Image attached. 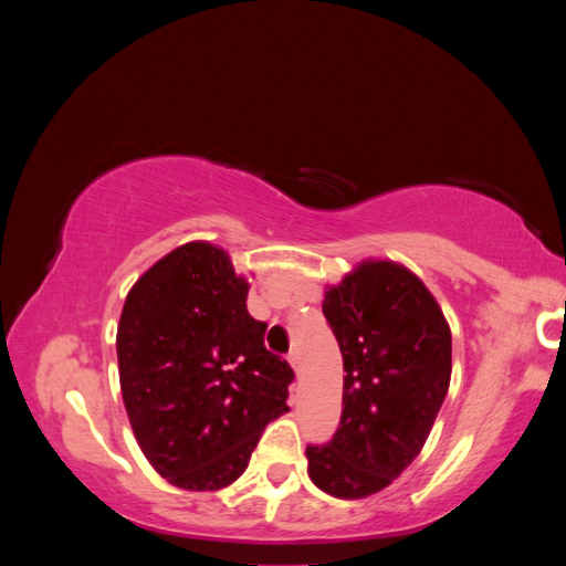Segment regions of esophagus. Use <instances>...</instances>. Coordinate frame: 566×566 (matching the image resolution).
Masks as SVG:
<instances>
[{
	"label": "esophagus",
	"instance_id": "1",
	"mask_svg": "<svg viewBox=\"0 0 566 566\" xmlns=\"http://www.w3.org/2000/svg\"><path fill=\"white\" fill-rule=\"evenodd\" d=\"M287 364L293 366V370H295V373H300V370H302V356H300V352H297V349H293V352L287 354Z\"/></svg>",
	"mask_w": 566,
	"mask_h": 566
}]
</instances>
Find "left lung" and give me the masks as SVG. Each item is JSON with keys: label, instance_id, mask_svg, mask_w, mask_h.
<instances>
[{"label": "left lung", "instance_id": "1", "mask_svg": "<svg viewBox=\"0 0 566 566\" xmlns=\"http://www.w3.org/2000/svg\"><path fill=\"white\" fill-rule=\"evenodd\" d=\"M323 314L345 364L342 418L328 443L306 447L312 482L335 499H366L422 451L451 382V328L406 266L358 264L328 287Z\"/></svg>", "mask_w": 566, "mask_h": 566}]
</instances>
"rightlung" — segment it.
I'll list each match as a JSON object with an SVG mask.
<instances>
[{
	"instance_id": "add662e5",
	"label": "right lung",
	"mask_w": 566,
	"mask_h": 566,
	"mask_svg": "<svg viewBox=\"0 0 566 566\" xmlns=\"http://www.w3.org/2000/svg\"><path fill=\"white\" fill-rule=\"evenodd\" d=\"M229 254L186 243L134 283L117 325L119 389L136 441L169 484L217 491L248 468L295 380L248 314Z\"/></svg>"
}]
</instances>
